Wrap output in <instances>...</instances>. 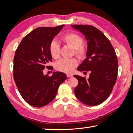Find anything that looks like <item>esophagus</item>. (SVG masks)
Segmentation results:
<instances>
[{"label": "esophagus", "instance_id": "esophagus-1", "mask_svg": "<svg viewBox=\"0 0 133 133\" xmlns=\"http://www.w3.org/2000/svg\"><path fill=\"white\" fill-rule=\"evenodd\" d=\"M67 77L68 78H71L73 77V75L72 74H67Z\"/></svg>", "mask_w": 133, "mask_h": 133}]
</instances>
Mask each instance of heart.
Wrapping results in <instances>:
<instances>
[{
  "instance_id": "b5f03b06",
  "label": "heart",
  "mask_w": 133,
  "mask_h": 133,
  "mask_svg": "<svg viewBox=\"0 0 133 133\" xmlns=\"http://www.w3.org/2000/svg\"><path fill=\"white\" fill-rule=\"evenodd\" d=\"M65 43L69 45L74 49V52L79 58L84 59L86 57L87 51L86 47L82 46L83 39L79 35L74 33H69L62 37ZM50 52L52 57L58 58L60 55V45L58 42L53 40L50 44ZM78 61L75 58H62L56 63L55 67L58 71L70 73L77 66Z\"/></svg>"
}]
</instances>
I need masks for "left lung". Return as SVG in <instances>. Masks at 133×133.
Returning a JSON list of instances; mask_svg holds the SVG:
<instances>
[{
  "instance_id": "obj_1",
  "label": "left lung",
  "mask_w": 133,
  "mask_h": 133,
  "mask_svg": "<svg viewBox=\"0 0 133 133\" xmlns=\"http://www.w3.org/2000/svg\"><path fill=\"white\" fill-rule=\"evenodd\" d=\"M71 27L82 34L87 44L86 58L77 70L90 72L87 79L74 75L78 81L75 95L86 105L97 106L107 99L116 82L118 67L116 54L109 39L97 28L82 24Z\"/></svg>"
}]
</instances>
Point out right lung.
<instances>
[{
    "instance_id": "obj_1",
    "label": "right lung",
    "mask_w": 133,
    "mask_h": 133,
    "mask_svg": "<svg viewBox=\"0 0 133 133\" xmlns=\"http://www.w3.org/2000/svg\"><path fill=\"white\" fill-rule=\"evenodd\" d=\"M64 26L38 27L32 30L22 39L16 51L14 81L22 98L31 106L41 107L50 103L67 78L60 71H54L51 77L43 74L45 67L52 62L50 44Z\"/></svg>"
}]
</instances>
